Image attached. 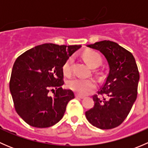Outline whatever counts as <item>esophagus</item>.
I'll use <instances>...</instances> for the list:
<instances>
[{"label": "esophagus", "mask_w": 148, "mask_h": 148, "mask_svg": "<svg viewBox=\"0 0 148 148\" xmlns=\"http://www.w3.org/2000/svg\"><path fill=\"white\" fill-rule=\"evenodd\" d=\"M76 97L80 98V99H84V97L82 96V95H76Z\"/></svg>", "instance_id": "obj_1"}]
</instances>
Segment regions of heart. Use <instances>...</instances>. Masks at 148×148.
Segmentation results:
<instances>
[{"label": "heart", "instance_id": "heart-1", "mask_svg": "<svg viewBox=\"0 0 148 148\" xmlns=\"http://www.w3.org/2000/svg\"><path fill=\"white\" fill-rule=\"evenodd\" d=\"M84 58L87 64L92 68H96L102 64V59L99 53L95 51H87L84 53ZM74 62L73 56H70L66 61L63 66V71L65 75H71L72 71V64ZM67 86L71 90L82 95H86L90 93L97 87V84L93 79H84L75 78L70 80Z\"/></svg>", "mask_w": 148, "mask_h": 148}]
</instances>
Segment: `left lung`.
I'll return each instance as SVG.
<instances>
[{"instance_id": "left-lung-1", "label": "left lung", "mask_w": 148, "mask_h": 148, "mask_svg": "<svg viewBox=\"0 0 148 148\" xmlns=\"http://www.w3.org/2000/svg\"><path fill=\"white\" fill-rule=\"evenodd\" d=\"M87 46L104 55L110 71L97 94L92 97L95 106L85 115L96 127L112 129L124 122L137 99L138 66L133 55L115 42L104 40Z\"/></svg>"}]
</instances>
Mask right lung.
Here are the masks:
<instances>
[{"label":"right lung","mask_w":148,"mask_h":148,"mask_svg":"<svg viewBox=\"0 0 148 148\" xmlns=\"http://www.w3.org/2000/svg\"><path fill=\"white\" fill-rule=\"evenodd\" d=\"M80 45L44 44L26 51L16 59L10 79L15 110L32 127L46 128L63 117L67 104L75 97L63 89V66ZM54 92L50 96V91Z\"/></svg>","instance_id":"obj_1"}]
</instances>
